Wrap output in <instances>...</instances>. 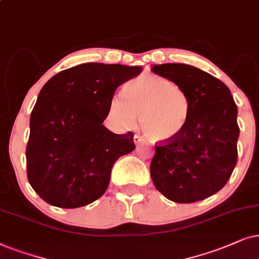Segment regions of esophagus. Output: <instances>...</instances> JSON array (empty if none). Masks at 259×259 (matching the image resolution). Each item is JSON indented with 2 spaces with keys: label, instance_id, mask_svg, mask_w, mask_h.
Listing matches in <instances>:
<instances>
[{
  "label": "esophagus",
  "instance_id": "esophagus-1",
  "mask_svg": "<svg viewBox=\"0 0 259 259\" xmlns=\"http://www.w3.org/2000/svg\"><path fill=\"white\" fill-rule=\"evenodd\" d=\"M142 141H143V137H141V136H139V135L134 136V142H135L136 144H139L140 142H142Z\"/></svg>",
  "mask_w": 259,
  "mask_h": 259
}]
</instances>
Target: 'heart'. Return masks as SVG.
Wrapping results in <instances>:
<instances>
[{"instance_id":"obj_1","label":"heart","mask_w":259,"mask_h":259,"mask_svg":"<svg viewBox=\"0 0 259 259\" xmlns=\"http://www.w3.org/2000/svg\"><path fill=\"white\" fill-rule=\"evenodd\" d=\"M110 111L123 126L130 127L140 116L141 129L154 143L177 140L188 125L192 101L185 89L170 79L146 73L124 86V95H115Z\"/></svg>"}]
</instances>
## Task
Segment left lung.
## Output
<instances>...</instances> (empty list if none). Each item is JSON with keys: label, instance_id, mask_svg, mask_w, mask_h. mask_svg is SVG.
Listing matches in <instances>:
<instances>
[{"label": "left lung", "instance_id": "1", "mask_svg": "<svg viewBox=\"0 0 259 259\" xmlns=\"http://www.w3.org/2000/svg\"><path fill=\"white\" fill-rule=\"evenodd\" d=\"M151 71L185 89L192 101L184 133L171 142L155 144L154 186L179 204L204 200L226 185L237 164L236 103L223 81L191 65L162 64Z\"/></svg>", "mask_w": 259, "mask_h": 259}]
</instances>
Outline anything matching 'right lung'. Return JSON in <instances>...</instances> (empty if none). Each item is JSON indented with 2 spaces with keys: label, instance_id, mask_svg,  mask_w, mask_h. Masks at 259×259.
<instances>
[{
  "label": "right lung",
  "instance_id": "obj_1",
  "mask_svg": "<svg viewBox=\"0 0 259 259\" xmlns=\"http://www.w3.org/2000/svg\"><path fill=\"white\" fill-rule=\"evenodd\" d=\"M141 66L81 64L52 77L30 115L27 178L47 204L77 208L101 198L117 158L135 149L134 133L117 135L103 125L120 84Z\"/></svg>",
  "mask_w": 259,
  "mask_h": 259
}]
</instances>
